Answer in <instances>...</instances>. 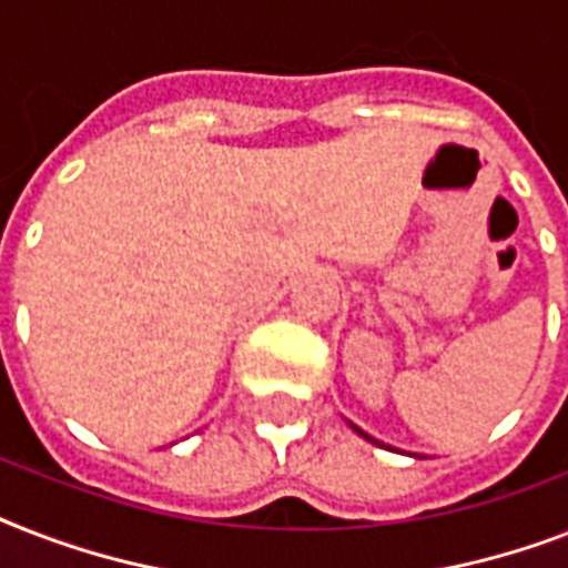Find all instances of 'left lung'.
<instances>
[{"instance_id": "obj_1", "label": "left lung", "mask_w": 568, "mask_h": 568, "mask_svg": "<svg viewBox=\"0 0 568 568\" xmlns=\"http://www.w3.org/2000/svg\"><path fill=\"white\" fill-rule=\"evenodd\" d=\"M351 427H354V430L359 433V436H365V439H368V442H377V439H372V436H368V433H363V430H359V427H356V424H351Z\"/></svg>"}]
</instances>
